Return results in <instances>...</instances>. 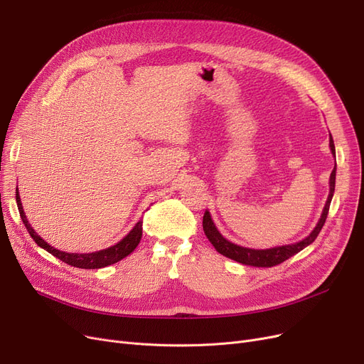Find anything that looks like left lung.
Returning a JSON list of instances; mask_svg holds the SVG:
<instances>
[{"instance_id": "8db88e82", "label": "left lung", "mask_w": 364, "mask_h": 364, "mask_svg": "<svg viewBox=\"0 0 364 364\" xmlns=\"http://www.w3.org/2000/svg\"><path fill=\"white\" fill-rule=\"evenodd\" d=\"M330 150L335 156V144H333V138H331V135H330ZM335 181H336V165L330 173V192H328V198L326 200L324 210L318 220V223L305 240L299 241V242H294L290 245L267 248V250H252V248L236 245V244L228 241L226 238H223V235L217 230L210 211H205V214H203V220H202L203 232H205V235H207L210 242L214 245V248L220 252V255H223L235 262H240V263L248 264V266H257V267H271V266L279 264L282 262H286L287 259H290L291 256L297 255L299 251H302L305 247L312 244L315 241V238H317L318 233L321 232V228L326 223V218H327L328 208H330V202L335 193Z\"/></svg>"}]
</instances>
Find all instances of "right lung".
Segmentation results:
<instances>
[{
  "instance_id": "add662e5",
  "label": "right lung",
  "mask_w": 364,
  "mask_h": 364,
  "mask_svg": "<svg viewBox=\"0 0 364 364\" xmlns=\"http://www.w3.org/2000/svg\"><path fill=\"white\" fill-rule=\"evenodd\" d=\"M16 202H18V208H19V214L21 218L23 221V225L26 228V230L29 232L31 238H33L37 245H40L41 248H44L46 251H49L52 256L58 257L59 260H62L67 264H71L74 267H82V269H100V267H105L108 264L117 263L119 260L124 259L126 256H129L131 252L136 248V245L141 241V236H143V221H138V223L134 226V229L124 236V238L117 242L116 245L105 248V250H100L95 252H67V251H60L56 250L55 247L47 244L43 238H40V235L31 228L29 221L23 213L22 208V202H21V196L18 188H16Z\"/></svg>"
}]
</instances>
